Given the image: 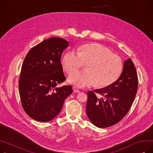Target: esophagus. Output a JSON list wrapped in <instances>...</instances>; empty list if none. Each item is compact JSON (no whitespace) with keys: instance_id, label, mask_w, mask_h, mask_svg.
<instances>
[{"instance_id":"obj_1","label":"esophagus","mask_w":153,"mask_h":153,"mask_svg":"<svg viewBox=\"0 0 153 153\" xmlns=\"http://www.w3.org/2000/svg\"><path fill=\"white\" fill-rule=\"evenodd\" d=\"M72 89H73V91H74V92H76V93L80 92V91L78 89V88L76 87H73V88H72Z\"/></svg>"}]
</instances>
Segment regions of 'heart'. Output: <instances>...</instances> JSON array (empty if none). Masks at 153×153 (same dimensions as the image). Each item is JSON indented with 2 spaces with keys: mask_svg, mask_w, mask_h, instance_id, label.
<instances>
[{
  "mask_svg": "<svg viewBox=\"0 0 153 153\" xmlns=\"http://www.w3.org/2000/svg\"><path fill=\"white\" fill-rule=\"evenodd\" d=\"M64 69L68 74L86 64L87 71L69 76V83L78 87H105L114 83L121 75L123 64L121 58L99 43L86 44L78 48V53L67 51L62 59Z\"/></svg>",
  "mask_w": 153,
  "mask_h": 153,
  "instance_id": "obj_1",
  "label": "heart"
}]
</instances>
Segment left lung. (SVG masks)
I'll use <instances>...</instances> for the list:
<instances>
[{
	"mask_svg": "<svg viewBox=\"0 0 153 153\" xmlns=\"http://www.w3.org/2000/svg\"><path fill=\"white\" fill-rule=\"evenodd\" d=\"M138 76L130 58L125 60L121 76L109 86L87 92L86 113L90 121L99 128L118 123L129 111L138 89ZM97 93L102 96L97 97Z\"/></svg>",
	"mask_w": 153,
	"mask_h": 153,
	"instance_id": "left-lung-1",
	"label": "left lung"
}]
</instances>
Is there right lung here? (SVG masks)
Here are the masks:
<instances>
[{"label": "right lung", "instance_id": "add662e5", "mask_svg": "<svg viewBox=\"0 0 153 153\" xmlns=\"http://www.w3.org/2000/svg\"><path fill=\"white\" fill-rule=\"evenodd\" d=\"M68 46L64 39L51 37L32 48L24 59L19 82L20 99L27 114L36 121L54 118L72 93L71 85L57 87L66 80L61 57Z\"/></svg>", "mask_w": 153, "mask_h": 153}]
</instances>
